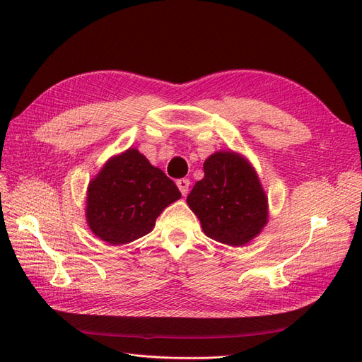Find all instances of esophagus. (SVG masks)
Returning a JSON list of instances; mask_svg holds the SVG:
<instances>
[{"label":"esophagus","mask_w":362,"mask_h":362,"mask_svg":"<svg viewBox=\"0 0 362 362\" xmlns=\"http://www.w3.org/2000/svg\"><path fill=\"white\" fill-rule=\"evenodd\" d=\"M177 185H178L180 192L182 193V196H187V193H189V187H190V181H189L187 178H181V180H178V181H177Z\"/></svg>","instance_id":"obj_1"}]
</instances>
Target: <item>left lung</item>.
Masks as SVG:
<instances>
[{
  "label": "left lung",
  "instance_id": "obj_1",
  "mask_svg": "<svg viewBox=\"0 0 362 362\" xmlns=\"http://www.w3.org/2000/svg\"><path fill=\"white\" fill-rule=\"evenodd\" d=\"M204 173L187 196L204 233L229 246L246 245L267 223V198L255 170L234 152H216Z\"/></svg>",
  "mask_w": 362,
  "mask_h": 362
}]
</instances>
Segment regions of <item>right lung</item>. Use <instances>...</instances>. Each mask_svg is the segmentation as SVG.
Returning a JSON list of instances; mask_svg holds the SVG:
<instances>
[{"label":"right lung","mask_w":362,"mask_h":362,"mask_svg":"<svg viewBox=\"0 0 362 362\" xmlns=\"http://www.w3.org/2000/svg\"><path fill=\"white\" fill-rule=\"evenodd\" d=\"M181 198L175 182L137 149L108 161L87 190V223L104 242L125 245L151 233L160 213Z\"/></svg>","instance_id":"add662e5"}]
</instances>
